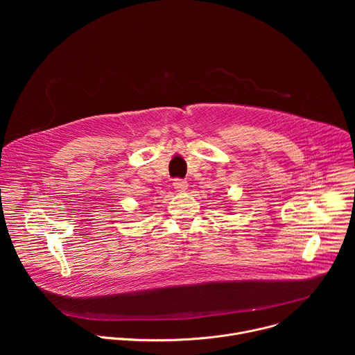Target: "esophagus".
Here are the masks:
<instances>
[{"label": "esophagus", "instance_id": "1", "mask_svg": "<svg viewBox=\"0 0 355 355\" xmlns=\"http://www.w3.org/2000/svg\"><path fill=\"white\" fill-rule=\"evenodd\" d=\"M173 187H174L178 192H184V191H187V188H188V182H187L185 180L175 178V180L173 181Z\"/></svg>", "mask_w": 355, "mask_h": 355}]
</instances>
